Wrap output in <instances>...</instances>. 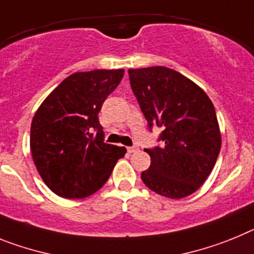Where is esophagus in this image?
I'll return each instance as SVG.
<instances>
[{"instance_id":"obj_1","label":"esophagus","mask_w":254,"mask_h":254,"mask_svg":"<svg viewBox=\"0 0 254 254\" xmlns=\"http://www.w3.org/2000/svg\"><path fill=\"white\" fill-rule=\"evenodd\" d=\"M138 151H139L138 147H127V152H129V153H135V152Z\"/></svg>"}]
</instances>
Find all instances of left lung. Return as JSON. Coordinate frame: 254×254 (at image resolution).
Here are the masks:
<instances>
[{
    "instance_id": "8db88e82",
    "label": "left lung",
    "mask_w": 254,
    "mask_h": 254,
    "mask_svg": "<svg viewBox=\"0 0 254 254\" xmlns=\"http://www.w3.org/2000/svg\"><path fill=\"white\" fill-rule=\"evenodd\" d=\"M127 72L149 127H162L160 139L164 144L144 149L151 166L140 178L160 195L188 197L206 182L221 148L212 101L199 85L165 66Z\"/></svg>"
}]
</instances>
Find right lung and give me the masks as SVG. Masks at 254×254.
Instances as JSON below:
<instances>
[{
    "mask_svg": "<svg viewBox=\"0 0 254 254\" xmlns=\"http://www.w3.org/2000/svg\"><path fill=\"white\" fill-rule=\"evenodd\" d=\"M124 76V69L74 72L35 111L30 152L42 180L67 199L89 197L103 187L125 147L103 142L98 120L102 103Z\"/></svg>",
    "mask_w": 254,
    "mask_h": 254,
    "instance_id": "right-lung-1",
    "label": "right lung"
}]
</instances>
